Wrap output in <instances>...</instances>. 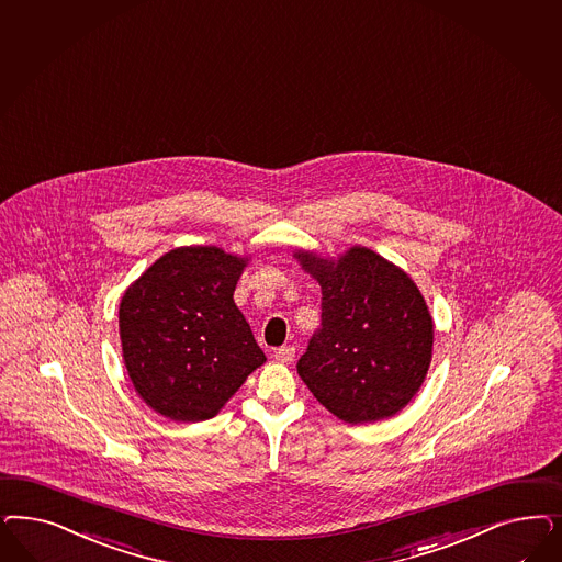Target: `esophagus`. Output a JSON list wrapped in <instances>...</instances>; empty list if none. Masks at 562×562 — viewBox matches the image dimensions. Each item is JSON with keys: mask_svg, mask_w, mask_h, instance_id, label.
<instances>
[{"mask_svg": "<svg viewBox=\"0 0 562 562\" xmlns=\"http://www.w3.org/2000/svg\"><path fill=\"white\" fill-rule=\"evenodd\" d=\"M272 358H274L277 362H293V358H295V347H293V345H283V347L274 349Z\"/></svg>", "mask_w": 562, "mask_h": 562, "instance_id": "esophagus-1", "label": "esophagus"}]
</instances>
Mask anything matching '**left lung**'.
Wrapping results in <instances>:
<instances>
[{"label": "left lung", "instance_id": "8db88e82", "mask_svg": "<svg viewBox=\"0 0 562 562\" xmlns=\"http://www.w3.org/2000/svg\"><path fill=\"white\" fill-rule=\"evenodd\" d=\"M295 258L323 290V326L297 362L300 379L347 424L395 416L432 362L435 323L414 279L363 246L337 260Z\"/></svg>", "mask_w": 562, "mask_h": 562}]
</instances>
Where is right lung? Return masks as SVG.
Here are the masks:
<instances>
[{"instance_id": "1", "label": "right lung", "mask_w": 562, "mask_h": 562, "mask_svg": "<svg viewBox=\"0 0 562 562\" xmlns=\"http://www.w3.org/2000/svg\"><path fill=\"white\" fill-rule=\"evenodd\" d=\"M248 258L181 246L155 260L122 295L120 339L138 397L173 422L217 416L267 362L234 302Z\"/></svg>"}]
</instances>
